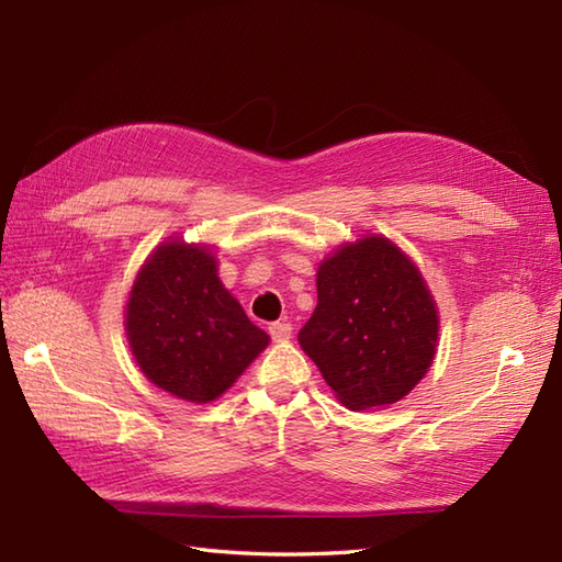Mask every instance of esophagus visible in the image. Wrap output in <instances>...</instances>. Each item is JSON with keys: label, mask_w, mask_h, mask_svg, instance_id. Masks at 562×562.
<instances>
[{"label": "esophagus", "mask_w": 562, "mask_h": 562, "mask_svg": "<svg viewBox=\"0 0 562 562\" xmlns=\"http://www.w3.org/2000/svg\"><path fill=\"white\" fill-rule=\"evenodd\" d=\"M270 338L274 340V342H284V340H290V336H292V326L290 324H270Z\"/></svg>", "instance_id": "obj_1"}]
</instances>
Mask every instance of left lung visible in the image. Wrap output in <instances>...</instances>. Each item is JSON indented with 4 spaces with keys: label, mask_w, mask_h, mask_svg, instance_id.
<instances>
[{
    "label": "left lung",
    "mask_w": 562,
    "mask_h": 562,
    "mask_svg": "<svg viewBox=\"0 0 562 562\" xmlns=\"http://www.w3.org/2000/svg\"><path fill=\"white\" fill-rule=\"evenodd\" d=\"M316 292L300 345L336 398L372 411L408 396L439 342V312L420 268L391 238L364 234L321 260Z\"/></svg>",
    "instance_id": "1"
}]
</instances>
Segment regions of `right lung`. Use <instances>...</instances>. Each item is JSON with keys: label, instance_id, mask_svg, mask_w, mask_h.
<instances>
[{"label": "right lung", "instance_id": "right-lung-1", "mask_svg": "<svg viewBox=\"0 0 562 562\" xmlns=\"http://www.w3.org/2000/svg\"><path fill=\"white\" fill-rule=\"evenodd\" d=\"M125 336L154 386L198 405L232 389L270 342L222 284L212 248L181 236L161 241L137 270Z\"/></svg>", "mask_w": 562, "mask_h": 562}]
</instances>
